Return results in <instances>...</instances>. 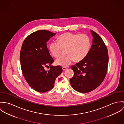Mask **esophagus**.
<instances>
[{"label": "esophagus", "instance_id": "1", "mask_svg": "<svg viewBox=\"0 0 124 124\" xmlns=\"http://www.w3.org/2000/svg\"><path fill=\"white\" fill-rule=\"evenodd\" d=\"M62 69H63V71H65V70H66V69H68V68L67 67H62Z\"/></svg>", "mask_w": 124, "mask_h": 124}]
</instances>
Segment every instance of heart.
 Returning <instances> with one entry per match:
<instances>
[{
	"instance_id": "obj_1",
	"label": "heart",
	"mask_w": 124,
	"mask_h": 124,
	"mask_svg": "<svg viewBox=\"0 0 124 124\" xmlns=\"http://www.w3.org/2000/svg\"><path fill=\"white\" fill-rule=\"evenodd\" d=\"M91 46L89 38L85 34L66 33L59 36L58 42L53 41L49 45V50L54 57H58L61 48H65V55L56 59V65L62 67L69 65L74 60L79 62L88 54Z\"/></svg>"
}]
</instances>
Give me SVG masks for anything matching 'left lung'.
Masks as SVG:
<instances>
[{
	"label": "left lung",
	"mask_w": 124,
	"mask_h": 124,
	"mask_svg": "<svg viewBox=\"0 0 124 124\" xmlns=\"http://www.w3.org/2000/svg\"><path fill=\"white\" fill-rule=\"evenodd\" d=\"M93 36L92 46L82 60L71 67L74 75L70 80L76 91L86 93L96 88L106 76L108 64L107 47L101 38L91 30Z\"/></svg>",
	"instance_id": "1"
}]
</instances>
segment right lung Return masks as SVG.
<instances>
[{
	"label": "right lung",
	"instance_id": "right-lung-1",
	"mask_svg": "<svg viewBox=\"0 0 124 124\" xmlns=\"http://www.w3.org/2000/svg\"><path fill=\"white\" fill-rule=\"evenodd\" d=\"M55 34L46 30H38L28 36L22 45L20 61L22 74L31 88L39 92L51 90L56 78L63 71L60 66H51L48 71L44 69L54 62L46 42Z\"/></svg>",
	"mask_w": 124,
	"mask_h": 124
}]
</instances>
